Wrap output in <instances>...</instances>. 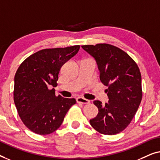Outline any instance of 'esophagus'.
Wrapping results in <instances>:
<instances>
[{
    "mask_svg": "<svg viewBox=\"0 0 160 160\" xmlns=\"http://www.w3.org/2000/svg\"><path fill=\"white\" fill-rule=\"evenodd\" d=\"M76 101H77L78 103H84V104H86V103H90V101L86 99V98H82V97H78L76 98Z\"/></svg>",
    "mask_w": 160,
    "mask_h": 160,
    "instance_id": "obj_1",
    "label": "esophagus"
}]
</instances>
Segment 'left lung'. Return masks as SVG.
Masks as SVG:
<instances>
[{
  "label": "left lung",
  "mask_w": 160,
  "mask_h": 160,
  "mask_svg": "<svg viewBox=\"0 0 160 160\" xmlns=\"http://www.w3.org/2000/svg\"><path fill=\"white\" fill-rule=\"evenodd\" d=\"M82 48L96 60L100 80L108 86L106 91L109 101L105 105L94 101L98 113L90 120V124L100 133H119L131 122L142 98L138 65L127 53L112 45H85Z\"/></svg>",
  "instance_id": "left-lung-1"
}]
</instances>
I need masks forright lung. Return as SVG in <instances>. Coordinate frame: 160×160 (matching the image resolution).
Segmentation results:
<instances>
[{
	"label": "right lung",
	"instance_id": "add662e5",
	"mask_svg": "<svg viewBox=\"0 0 160 160\" xmlns=\"http://www.w3.org/2000/svg\"><path fill=\"white\" fill-rule=\"evenodd\" d=\"M80 46L42 49L27 58L14 77L13 101L25 126L39 135H48L60 127L75 98L56 96L61 67L77 54Z\"/></svg>",
	"mask_w": 160,
	"mask_h": 160
}]
</instances>
